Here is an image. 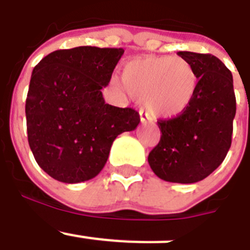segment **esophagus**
I'll return each instance as SVG.
<instances>
[{
  "instance_id": "esophagus-1",
  "label": "esophagus",
  "mask_w": 250,
  "mask_h": 250,
  "mask_svg": "<svg viewBox=\"0 0 250 250\" xmlns=\"http://www.w3.org/2000/svg\"><path fill=\"white\" fill-rule=\"evenodd\" d=\"M149 122V118L147 117V114H145L143 112H141V123L142 125H147Z\"/></svg>"
}]
</instances>
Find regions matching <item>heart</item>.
Listing matches in <instances>:
<instances>
[{"label":"heart","instance_id":"heart-1","mask_svg":"<svg viewBox=\"0 0 250 250\" xmlns=\"http://www.w3.org/2000/svg\"><path fill=\"white\" fill-rule=\"evenodd\" d=\"M130 97L142 101L156 120H174L189 109L199 88V76L189 61L170 56H148L128 61L121 72ZM122 91L120 84H114Z\"/></svg>","mask_w":250,"mask_h":250}]
</instances>
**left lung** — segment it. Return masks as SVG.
<instances>
[{"instance_id": "1", "label": "left lung", "mask_w": 250, "mask_h": 250, "mask_svg": "<svg viewBox=\"0 0 250 250\" xmlns=\"http://www.w3.org/2000/svg\"><path fill=\"white\" fill-rule=\"evenodd\" d=\"M199 76L189 109L174 120H159L161 141L148 163L157 177L172 183H195L219 167L231 145L235 94L233 76L212 55L178 52Z\"/></svg>"}]
</instances>
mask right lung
I'll return each mask as SVG.
<instances>
[{
  "mask_svg": "<svg viewBox=\"0 0 250 250\" xmlns=\"http://www.w3.org/2000/svg\"><path fill=\"white\" fill-rule=\"evenodd\" d=\"M123 53L92 46L58 49L33 68L26 100L28 145L56 181L94 178L117 136L138 125V112L105 103L101 91Z\"/></svg>",
  "mask_w": 250,
  "mask_h": 250,
  "instance_id": "add662e5",
  "label": "right lung"
}]
</instances>
